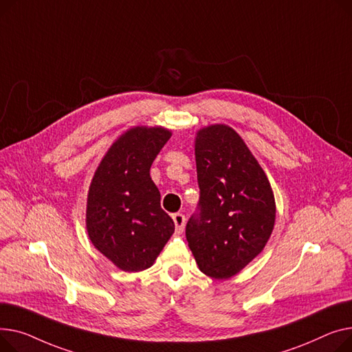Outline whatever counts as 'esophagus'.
Wrapping results in <instances>:
<instances>
[{
  "mask_svg": "<svg viewBox=\"0 0 352 352\" xmlns=\"http://www.w3.org/2000/svg\"><path fill=\"white\" fill-rule=\"evenodd\" d=\"M172 219H173V221H175L176 233H177V234H182L183 230H184V223H186L184 214H182V213H175V214L172 216Z\"/></svg>",
  "mask_w": 352,
  "mask_h": 352,
  "instance_id": "esophagus-1",
  "label": "esophagus"
}]
</instances>
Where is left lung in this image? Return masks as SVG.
<instances>
[{
	"label": "left lung",
	"instance_id": "1",
	"mask_svg": "<svg viewBox=\"0 0 352 352\" xmlns=\"http://www.w3.org/2000/svg\"><path fill=\"white\" fill-rule=\"evenodd\" d=\"M200 199L186 239L200 272L236 276L272 236L276 201L264 170L240 135L227 125L200 129L195 142Z\"/></svg>",
	"mask_w": 352,
	"mask_h": 352
}]
</instances>
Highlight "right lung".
<instances>
[{"label": "right lung", "instance_id": "obj_1", "mask_svg": "<svg viewBox=\"0 0 352 352\" xmlns=\"http://www.w3.org/2000/svg\"><path fill=\"white\" fill-rule=\"evenodd\" d=\"M170 136L162 126L126 131L103 156L91 182L88 236L95 249L123 272L146 270L175 233L149 173Z\"/></svg>", "mask_w": 352, "mask_h": 352}]
</instances>
